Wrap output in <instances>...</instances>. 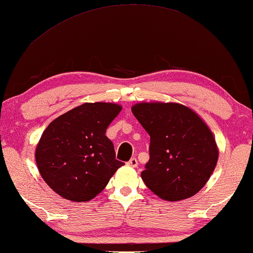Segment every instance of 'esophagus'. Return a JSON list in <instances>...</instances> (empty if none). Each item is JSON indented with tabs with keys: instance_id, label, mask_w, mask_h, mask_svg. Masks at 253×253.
I'll use <instances>...</instances> for the list:
<instances>
[{
	"instance_id": "esophagus-1",
	"label": "esophagus",
	"mask_w": 253,
	"mask_h": 253,
	"mask_svg": "<svg viewBox=\"0 0 253 253\" xmlns=\"http://www.w3.org/2000/svg\"><path fill=\"white\" fill-rule=\"evenodd\" d=\"M126 164H127V166L132 167V168H135L138 166V161H137V159H135V157H132V159H130V161Z\"/></svg>"
}]
</instances>
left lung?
Segmentation results:
<instances>
[{
	"label": "left lung",
	"mask_w": 253,
	"mask_h": 253,
	"mask_svg": "<svg viewBox=\"0 0 253 253\" xmlns=\"http://www.w3.org/2000/svg\"><path fill=\"white\" fill-rule=\"evenodd\" d=\"M134 118L151 137L149 161L141 178L166 201L195 195L207 184L218 161L213 134L192 109L179 104L142 102Z\"/></svg>",
	"instance_id": "obj_1"
}]
</instances>
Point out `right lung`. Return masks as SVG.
<instances>
[{
	"instance_id": "1",
	"label": "right lung",
	"mask_w": 253,
	"mask_h": 253,
	"mask_svg": "<svg viewBox=\"0 0 253 253\" xmlns=\"http://www.w3.org/2000/svg\"><path fill=\"white\" fill-rule=\"evenodd\" d=\"M121 106L85 102L53 120L43 132L35 159L40 173L57 194L74 202L89 201L108 184L123 162L106 135Z\"/></svg>"
}]
</instances>
